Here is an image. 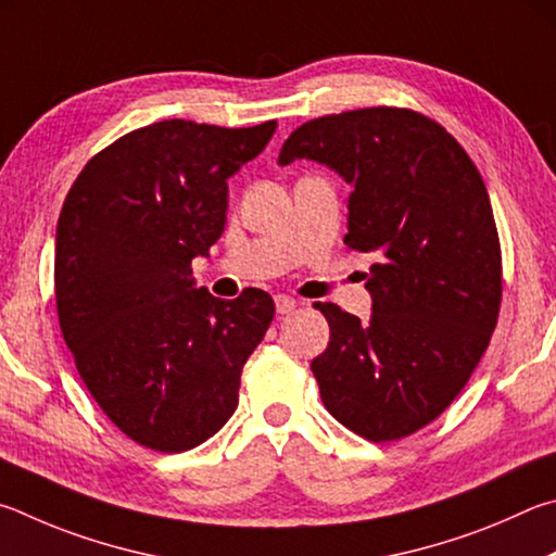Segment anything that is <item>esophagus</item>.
Listing matches in <instances>:
<instances>
[{"label":"esophagus","mask_w":556,"mask_h":556,"mask_svg":"<svg viewBox=\"0 0 556 556\" xmlns=\"http://www.w3.org/2000/svg\"><path fill=\"white\" fill-rule=\"evenodd\" d=\"M295 307H298V300H295V298H290V295H276V309H278V315L293 313Z\"/></svg>","instance_id":"34e87169"}]
</instances>
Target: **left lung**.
Segmentation results:
<instances>
[{
    "label": "left lung",
    "mask_w": 556,
    "mask_h": 556,
    "mask_svg": "<svg viewBox=\"0 0 556 556\" xmlns=\"http://www.w3.org/2000/svg\"><path fill=\"white\" fill-rule=\"evenodd\" d=\"M334 168L349 194V249L371 253L368 323L315 303L329 344L309 368L334 420L368 442L422 430L489 349L503 298L489 190L462 143L405 106L327 114L288 136L278 163Z\"/></svg>",
    "instance_id": "obj_1"
}]
</instances>
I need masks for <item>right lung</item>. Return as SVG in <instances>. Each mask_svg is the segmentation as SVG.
<instances>
[{
	"label": "right lung",
	"instance_id": "obj_1",
	"mask_svg": "<svg viewBox=\"0 0 556 556\" xmlns=\"http://www.w3.org/2000/svg\"><path fill=\"white\" fill-rule=\"evenodd\" d=\"M249 129L155 122L87 161L55 231L58 323L94 403L146 450L178 454L219 432L241 371L276 315L268 293L194 288L227 222V178L266 149Z\"/></svg>",
	"mask_w": 556,
	"mask_h": 556
}]
</instances>
